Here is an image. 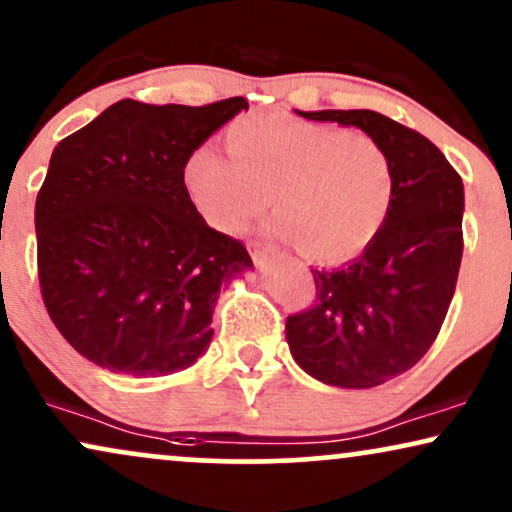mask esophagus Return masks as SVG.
I'll use <instances>...</instances> for the list:
<instances>
[{"instance_id":"34e87169","label":"esophagus","mask_w":512,"mask_h":512,"mask_svg":"<svg viewBox=\"0 0 512 512\" xmlns=\"http://www.w3.org/2000/svg\"><path fill=\"white\" fill-rule=\"evenodd\" d=\"M248 248H250L252 260H255V264H260V267L269 260L271 255H274V248H271V245H267V243H260V241H252Z\"/></svg>"}]
</instances>
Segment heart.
I'll use <instances>...</instances> for the list:
<instances>
[{
  "mask_svg": "<svg viewBox=\"0 0 512 512\" xmlns=\"http://www.w3.org/2000/svg\"><path fill=\"white\" fill-rule=\"evenodd\" d=\"M224 146L229 155L193 148L181 165L186 196L217 231H243L274 196V234L307 260L335 264L387 222L394 165L371 134L267 113L226 127Z\"/></svg>",
  "mask_w": 512,
  "mask_h": 512,
  "instance_id": "heart-1",
  "label": "heart"
}]
</instances>
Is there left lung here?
Here are the masks:
<instances>
[{"mask_svg":"<svg viewBox=\"0 0 512 512\" xmlns=\"http://www.w3.org/2000/svg\"><path fill=\"white\" fill-rule=\"evenodd\" d=\"M387 148L394 200L380 234L354 262L312 269L316 297L286 319L297 364L326 385L366 390L425 357L454 297L463 257V181L416 129L375 111H319Z\"/></svg>","mask_w":512,"mask_h":512,"instance_id":"left-lung-1","label":"left lung"}]
</instances>
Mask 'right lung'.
I'll return each mask as SVG.
<instances>
[{
    "mask_svg": "<svg viewBox=\"0 0 512 512\" xmlns=\"http://www.w3.org/2000/svg\"><path fill=\"white\" fill-rule=\"evenodd\" d=\"M245 108L243 96L122 99L58 141L35 200L37 276L51 321L84 359L151 378L208 349L219 286L252 260L198 215L181 165Z\"/></svg>",
    "mask_w": 512,
    "mask_h": 512,
    "instance_id": "obj_1",
    "label": "right lung"
}]
</instances>
